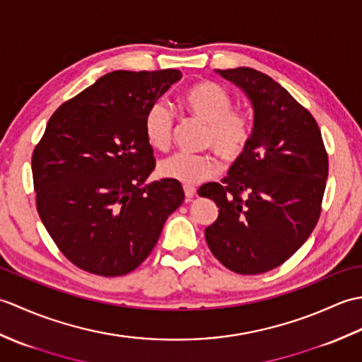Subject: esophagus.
<instances>
[{"instance_id":"obj_1","label":"esophagus","mask_w":362,"mask_h":362,"mask_svg":"<svg viewBox=\"0 0 362 362\" xmlns=\"http://www.w3.org/2000/svg\"><path fill=\"white\" fill-rule=\"evenodd\" d=\"M183 191H185V199H187V202H189L191 199H193V197L196 196V188H194V187H188V185H185V187H183Z\"/></svg>"}]
</instances>
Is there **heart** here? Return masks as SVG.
I'll return each mask as SVG.
<instances>
[{
	"label": "heart",
	"mask_w": 362,
	"mask_h": 362,
	"mask_svg": "<svg viewBox=\"0 0 362 362\" xmlns=\"http://www.w3.org/2000/svg\"><path fill=\"white\" fill-rule=\"evenodd\" d=\"M183 104L193 117L205 122L202 148L211 149L226 163H233L244 156L253 138L255 119L249 112L233 109L235 99L224 87L211 81L197 82L183 93ZM143 130L151 148L166 151L174 134L171 107L161 99L152 103L144 113ZM216 173V160L206 153L191 156L177 152L158 165L161 177L188 187L210 179Z\"/></svg>",
	"instance_id": "obj_1"
}]
</instances>
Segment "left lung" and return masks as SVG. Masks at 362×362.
<instances>
[{"instance_id":"obj_1","label":"left lung","mask_w":362,"mask_h":362,"mask_svg":"<svg viewBox=\"0 0 362 362\" xmlns=\"http://www.w3.org/2000/svg\"><path fill=\"white\" fill-rule=\"evenodd\" d=\"M219 74L250 98L255 130L228 177L199 188L219 206L205 240L230 271L264 274L294 255L316 227L328 153L316 119L280 83L244 66Z\"/></svg>"}]
</instances>
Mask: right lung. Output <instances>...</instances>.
Returning <instances> with one entry per match:
<instances>
[{
  "label": "right lung",
  "mask_w": 362,
  "mask_h": 362,
  "mask_svg": "<svg viewBox=\"0 0 362 362\" xmlns=\"http://www.w3.org/2000/svg\"><path fill=\"white\" fill-rule=\"evenodd\" d=\"M179 70L113 71L52 113L33 152L35 205L68 261L90 274L132 272L182 205L180 182L144 185L156 157L144 113Z\"/></svg>",
  "instance_id": "obj_1"
}]
</instances>
